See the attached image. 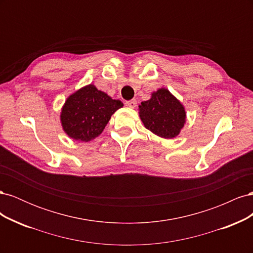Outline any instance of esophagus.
<instances>
[{
	"label": "esophagus",
	"mask_w": 253,
	"mask_h": 253,
	"mask_svg": "<svg viewBox=\"0 0 253 253\" xmlns=\"http://www.w3.org/2000/svg\"><path fill=\"white\" fill-rule=\"evenodd\" d=\"M126 105L127 108H131V109H135L136 105H137V101L136 100H129L126 102Z\"/></svg>",
	"instance_id": "obj_1"
}]
</instances>
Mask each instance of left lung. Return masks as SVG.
<instances>
[{"label":"left lung","mask_w":253,"mask_h":253,"mask_svg":"<svg viewBox=\"0 0 253 253\" xmlns=\"http://www.w3.org/2000/svg\"><path fill=\"white\" fill-rule=\"evenodd\" d=\"M138 108L145 128L162 138H174L186 125L185 106L166 87L153 91L149 100L142 101Z\"/></svg>","instance_id":"8db88e82"}]
</instances>
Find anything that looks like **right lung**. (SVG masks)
Wrapping results in <instances>:
<instances>
[{"instance_id": "1", "label": "right lung", "mask_w": 253, "mask_h": 253, "mask_svg": "<svg viewBox=\"0 0 253 253\" xmlns=\"http://www.w3.org/2000/svg\"><path fill=\"white\" fill-rule=\"evenodd\" d=\"M122 106L120 100L90 83L67 97L60 113L61 126L70 138L88 142L103 132L112 115Z\"/></svg>"}]
</instances>
